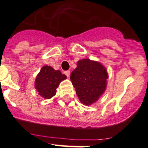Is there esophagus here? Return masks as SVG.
I'll use <instances>...</instances> for the list:
<instances>
[{"mask_svg": "<svg viewBox=\"0 0 148 148\" xmlns=\"http://www.w3.org/2000/svg\"><path fill=\"white\" fill-rule=\"evenodd\" d=\"M64 74H66V76L67 77H69V75H70V71H65Z\"/></svg>", "mask_w": 148, "mask_h": 148, "instance_id": "obj_1", "label": "esophagus"}]
</instances>
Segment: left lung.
I'll list each match as a JSON object with an SVG mask.
<instances>
[{"label": "left lung", "mask_w": 148, "mask_h": 148, "mask_svg": "<svg viewBox=\"0 0 148 148\" xmlns=\"http://www.w3.org/2000/svg\"><path fill=\"white\" fill-rule=\"evenodd\" d=\"M107 77V71L101 64L83 59L77 62L70 79L81 102L89 105L104 93Z\"/></svg>", "instance_id": "left-lung-1"}]
</instances>
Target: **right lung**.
I'll return each mask as SVG.
<instances>
[{
    "mask_svg": "<svg viewBox=\"0 0 148 148\" xmlns=\"http://www.w3.org/2000/svg\"><path fill=\"white\" fill-rule=\"evenodd\" d=\"M66 78L59 70H54L52 67L44 66L37 75L35 87L38 94L45 99H49L56 95V88L59 83Z\"/></svg>",
    "mask_w": 148,
    "mask_h": 148,
    "instance_id": "1",
    "label": "right lung"
}]
</instances>
